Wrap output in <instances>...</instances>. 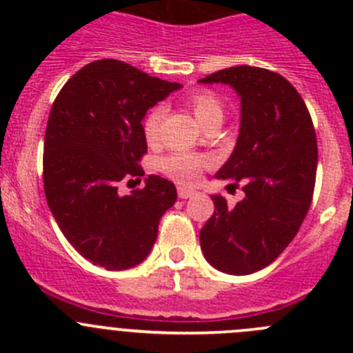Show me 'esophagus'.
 Instances as JSON below:
<instances>
[{"mask_svg":"<svg viewBox=\"0 0 353 353\" xmlns=\"http://www.w3.org/2000/svg\"><path fill=\"white\" fill-rule=\"evenodd\" d=\"M198 192L194 191V189H187V187H179V198L180 199H187V198H192V196H196Z\"/></svg>","mask_w":353,"mask_h":353,"instance_id":"obj_1","label":"esophagus"}]
</instances>
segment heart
<instances>
[{
    "label": "heart",
    "instance_id": "1",
    "mask_svg": "<svg viewBox=\"0 0 353 353\" xmlns=\"http://www.w3.org/2000/svg\"><path fill=\"white\" fill-rule=\"evenodd\" d=\"M187 105L194 113L196 120L203 125L205 121L212 118H223V104L212 92H196L189 95ZM162 109H152L143 120V132L148 143H154L159 136V125H161ZM208 166V159L198 154H189V152H174V154L162 157L159 162V168L166 176L179 183H194L201 176L205 168Z\"/></svg>",
    "mask_w": 353,
    "mask_h": 353
}]
</instances>
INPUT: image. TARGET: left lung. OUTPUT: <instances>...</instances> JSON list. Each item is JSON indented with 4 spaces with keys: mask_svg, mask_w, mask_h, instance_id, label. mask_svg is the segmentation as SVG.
Wrapping results in <instances>:
<instances>
[{
    "mask_svg": "<svg viewBox=\"0 0 353 353\" xmlns=\"http://www.w3.org/2000/svg\"><path fill=\"white\" fill-rule=\"evenodd\" d=\"M199 83H224L242 104L232 157L215 179L242 182L230 207L212 196L214 215L199 232L205 258L221 272L245 276L272 263L297 235L313 201L318 146L313 120L293 84L277 72L239 65Z\"/></svg>",
    "mask_w": 353,
    "mask_h": 353,
    "instance_id": "8db88e82",
    "label": "left lung"
}]
</instances>
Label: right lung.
Here are the masks:
<instances>
[{"mask_svg": "<svg viewBox=\"0 0 353 353\" xmlns=\"http://www.w3.org/2000/svg\"><path fill=\"white\" fill-rule=\"evenodd\" d=\"M118 60L84 65L52 102L43 139V192L65 239L105 270H125L148 256L162 214L176 201L166 179L150 174L121 196V180H141L143 118L179 90Z\"/></svg>", "mask_w": 353, "mask_h": 353, "instance_id": "1", "label": "right lung"}]
</instances>
